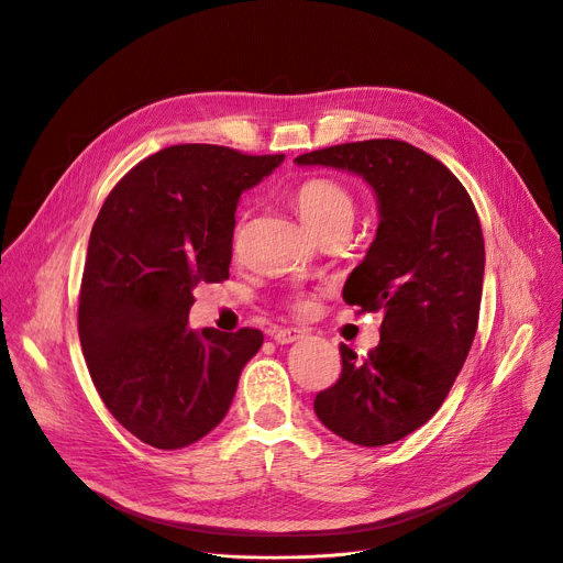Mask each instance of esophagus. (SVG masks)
<instances>
[{
  "instance_id": "34e87169",
  "label": "esophagus",
  "mask_w": 563,
  "mask_h": 563,
  "mask_svg": "<svg viewBox=\"0 0 563 563\" xmlns=\"http://www.w3.org/2000/svg\"><path fill=\"white\" fill-rule=\"evenodd\" d=\"M272 336H274V341H276L278 345H289V343H296L298 339H302V332H300V330L280 328V330H274Z\"/></svg>"
}]
</instances>
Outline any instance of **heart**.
Masks as SVG:
<instances>
[{"label":"heart","instance_id":"1","mask_svg":"<svg viewBox=\"0 0 563 563\" xmlns=\"http://www.w3.org/2000/svg\"><path fill=\"white\" fill-rule=\"evenodd\" d=\"M296 209L302 222L312 231L332 222H352L354 203L350 192L330 179H312L296 192Z\"/></svg>","mask_w":563,"mask_h":563}]
</instances>
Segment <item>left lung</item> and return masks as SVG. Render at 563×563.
I'll use <instances>...</instances> for the list:
<instances>
[{
    "label": "left lung",
    "mask_w": 563,
    "mask_h": 563,
    "mask_svg": "<svg viewBox=\"0 0 563 563\" xmlns=\"http://www.w3.org/2000/svg\"><path fill=\"white\" fill-rule=\"evenodd\" d=\"M362 177L377 199V233L343 300L379 312L368 360L339 345V382L314 413L339 438L384 446L413 433L442 406L476 336L485 242L474 201L453 173L395 139L332 145L294 159Z\"/></svg>",
    "instance_id": "obj_1"
}]
</instances>
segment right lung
<instances>
[{"instance_id":"1","label":"right lung","mask_w":563,"mask_h":563,"mask_svg":"<svg viewBox=\"0 0 563 563\" xmlns=\"http://www.w3.org/2000/svg\"><path fill=\"white\" fill-rule=\"evenodd\" d=\"M285 155L173 145L134 166L108 195L87 246L78 334L108 411L141 442L181 449L229 413L263 332L192 330L199 283L229 278L240 195Z\"/></svg>"}]
</instances>
